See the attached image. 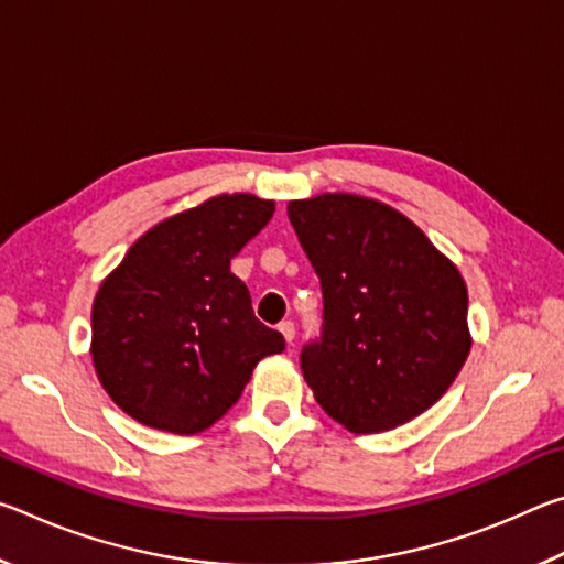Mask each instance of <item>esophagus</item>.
I'll use <instances>...</instances> for the list:
<instances>
[{
	"instance_id": "1",
	"label": "esophagus",
	"mask_w": 564,
	"mask_h": 564,
	"mask_svg": "<svg viewBox=\"0 0 564 564\" xmlns=\"http://www.w3.org/2000/svg\"><path fill=\"white\" fill-rule=\"evenodd\" d=\"M279 330L283 333V338H285V343H289V346H293V338H295V326L291 321H283L281 326H279Z\"/></svg>"
}]
</instances>
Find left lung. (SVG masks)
Masks as SVG:
<instances>
[{
  "label": "left lung",
  "mask_w": 564,
  "mask_h": 564,
  "mask_svg": "<svg viewBox=\"0 0 564 564\" xmlns=\"http://www.w3.org/2000/svg\"><path fill=\"white\" fill-rule=\"evenodd\" d=\"M323 291L301 350L318 405L352 433L403 425L441 400L470 352L460 271L395 208L356 194L289 204Z\"/></svg>",
  "instance_id": "1"
}]
</instances>
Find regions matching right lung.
Here are the masks:
<instances>
[{
  "label": "right lung",
  "mask_w": 564,
  "mask_h": 564,
  "mask_svg": "<svg viewBox=\"0 0 564 564\" xmlns=\"http://www.w3.org/2000/svg\"><path fill=\"white\" fill-rule=\"evenodd\" d=\"M273 202L221 194L133 243L91 305V358L123 413L194 435L226 415L259 360L285 348L253 316L231 259L271 221Z\"/></svg>",
  "instance_id": "obj_1"
}]
</instances>
